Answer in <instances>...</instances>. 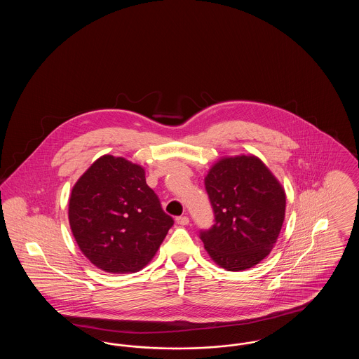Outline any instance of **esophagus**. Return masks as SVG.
I'll list each match as a JSON object with an SVG mask.
<instances>
[{
	"label": "esophagus",
	"instance_id": "34e87169",
	"mask_svg": "<svg viewBox=\"0 0 359 359\" xmlns=\"http://www.w3.org/2000/svg\"><path fill=\"white\" fill-rule=\"evenodd\" d=\"M176 223L177 224H180V226H186V224H188L189 223V219H188V217H177L176 219Z\"/></svg>",
	"mask_w": 359,
	"mask_h": 359
}]
</instances>
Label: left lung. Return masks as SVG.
<instances>
[{
	"label": "left lung",
	"mask_w": 359,
	"mask_h": 359,
	"mask_svg": "<svg viewBox=\"0 0 359 359\" xmlns=\"http://www.w3.org/2000/svg\"><path fill=\"white\" fill-rule=\"evenodd\" d=\"M215 223L201 230L210 257L230 272L271 253L285 218V191L256 156L223 157L205 177Z\"/></svg>",
	"instance_id": "obj_1"
}]
</instances>
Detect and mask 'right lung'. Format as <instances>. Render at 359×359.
I'll return each instance as SVG.
<instances>
[{"instance_id": "1", "label": "right lung", "mask_w": 359, "mask_h": 359, "mask_svg": "<svg viewBox=\"0 0 359 359\" xmlns=\"http://www.w3.org/2000/svg\"><path fill=\"white\" fill-rule=\"evenodd\" d=\"M69 221L87 259L117 274L148 265L173 224L144 168L111 154L95 160L72 187Z\"/></svg>"}]
</instances>
